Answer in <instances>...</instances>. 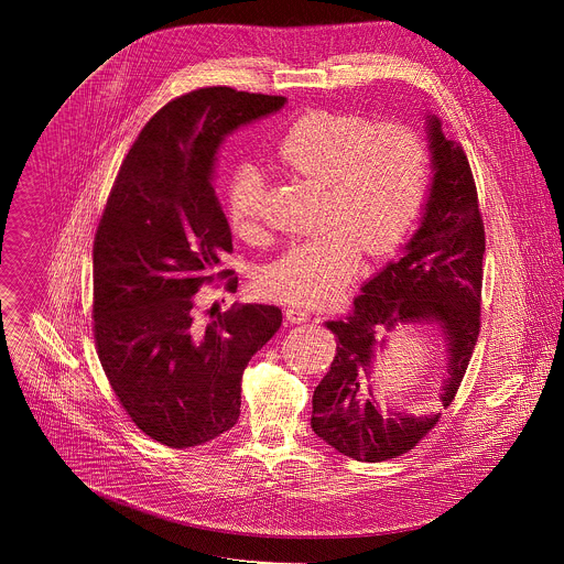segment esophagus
I'll list each match as a JSON object with an SVG mask.
<instances>
[{
    "mask_svg": "<svg viewBox=\"0 0 564 564\" xmlns=\"http://www.w3.org/2000/svg\"><path fill=\"white\" fill-rule=\"evenodd\" d=\"M283 314H285V321H288V324H303V321H307V318H310L307 310H303V307H299V305H288Z\"/></svg>",
    "mask_w": 564,
    "mask_h": 564,
    "instance_id": "esophagus-1",
    "label": "esophagus"
}]
</instances>
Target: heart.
<instances>
[{
    "mask_svg": "<svg viewBox=\"0 0 564 564\" xmlns=\"http://www.w3.org/2000/svg\"><path fill=\"white\" fill-rule=\"evenodd\" d=\"M290 170L328 183V231L299 240L259 276L265 296L294 305L333 301L359 272L366 254L392 252L415 225L429 192V151L422 135L359 111L316 109L276 140ZM268 183L240 163L227 183V216L246 238L263 229Z\"/></svg>",
    "mask_w": 564,
    "mask_h": 564,
    "instance_id": "obj_1",
    "label": "heart"
}]
</instances>
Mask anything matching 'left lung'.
<instances>
[{"mask_svg":"<svg viewBox=\"0 0 564 564\" xmlns=\"http://www.w3.org/2000/svg\"><path fill=\"white\" fill-rule=\"evenodd\" d=\"M433 189L424 223L404 257L370 279L344 318L326 321L337 337L330 370L312 394V431L357 462H386L413 451L440 422L431 417L381 415L361 383L370 375L375 348L386 335L415 324H440L448 341V379L442 404L462 386L481 328V259L487 236L477 187L462 147L446 140L431 118Z\"/></svg>","mask_w":564,"mask_h":564,"instance_id":"1","label":"left lung"}]
</instances>
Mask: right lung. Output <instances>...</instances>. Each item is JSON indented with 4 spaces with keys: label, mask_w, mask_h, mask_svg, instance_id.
<instances>
[{
    "label": "right lung",
    "mask_w": 564,
    "mask_h": 564,
    "mask_svg": "<svg viewBox=\"0 0 564 564\" xmlns=\"http://www.w3.org/2000/svg\"><path fill=\"white\" fill-rule=\"evenodd\" d=\"M283 105L231 87L174 98L133 140L100 216L96 350L124 415L163 446H200L229 431L248 361L281 328L276 305L200 312L196 292L238 285L223 268L231 234L212 187L216 149Z\"/></svg>",
    "instance_id": "add662e5"
}]
</instances>
